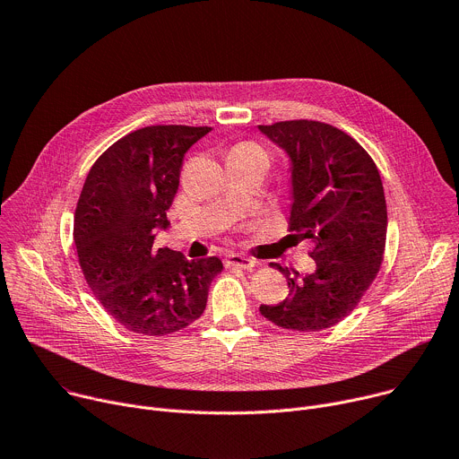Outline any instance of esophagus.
Masks as SVG:
<instances>
[{
  "label": "esophagus",
  "mask_w": 459,
  "mask_h": 459,
  "mask_svg": "<svg viewBox=\"0 0 459 459\" xmlns=\"http://www.w3.org/2000/svg\"><path fill=\"white\" fill-rule=\"evenodd\" d=\"M255 265V259L248 257V255H243V254H229L225 257V267L227 269H243V271H248Z\"/></svg>",
  "instance_id": "obj_1"
}]
</instances>
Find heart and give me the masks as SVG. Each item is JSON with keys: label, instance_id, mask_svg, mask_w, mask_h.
<instances>
[{"label": "heart", "instance_id": "obj_1", "mask_svg": "<svg viewBox=\"0 0 459 459\" xmlns=\"http://www.w3.org/2000/svg\"><path fill=\"white\" fill-rule=\"evenodd\" d=\"M234 149H239V151H252V152L264 154V152H261V149H259L257 145H254V143H239V145H236Z\"/></svg>", "mask_w": 459, "mask_h": 459}]
</instances>
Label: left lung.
Here are the masks:
<instances>
[{
    "instance_id": "left-lung-1",
    "label": "left lung",
    "mask_w": 459,
    "mask_h": 459,
    "mask_svg": "<svg viewBox=\"0 0 459 459\" xmlns=\"http://www.w3.org/2000/svg\"><path fill=\"white\" fill-rule=\"evenodd\" d=\"M290 158L289 230L310 239L316 271L299 278L280 269L289 298L259 312L289 331L319 333L349 316L372 285L383 261L386 204L368 152L343 130L292 119L257 126Z\"/></svg>"
}]
</instances>
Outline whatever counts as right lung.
<instances>
[{
    "label": "right lung",
    "instance_id": "right-lung-1",
    "mask_svg": "<svg viewBox=\"0 0 459 459\" xmlns=\"http://www.w3.org/2000/svg\"><path fill=\"white\" fill-rule=\"evenodd\" d=\"M211 126L152 125L110 145L92 165L74 214L83 276L126 331L167 336L198 319L223 271L216 255L186 259L156 247L167 229L185 152Z\"/></svg>",
    "mask_w": 459,
    "mask_h": 459
}]
</instances>
